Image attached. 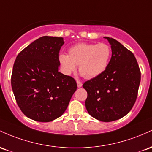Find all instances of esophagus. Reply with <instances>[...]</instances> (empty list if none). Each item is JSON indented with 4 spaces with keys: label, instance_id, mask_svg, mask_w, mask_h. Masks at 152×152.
Wrapping results in <instances>:
<instances>
[{
    "label": "esophagus",
    "instance_id": "esophagus-1",
    "mask_svg": "<svg viewBox=\"0 0 152 152\" xmlns=\"http://www.w3.org/2000/svg\"><path fill=\"white\" fill-rule=\"evenodd\" d=\"M77 87L78 88H81L82 86H83V83H82V82H80V80H77Z\"/></svg>",
    "mask_w": 152,
    "mask_h": 152
}]
</instances>
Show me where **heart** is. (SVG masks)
I'll return each instance as SVG.
<instances>
[{"label": "heart", "mask_w": 152, "mask_h": 152, "mask_svg": "<svg viewBox=\"0 0 152 152\" xmlns=\"http://www.w3.org/2000/svg\"><path fill=\"white\" fill-rule=\"evenodd\" d=\"M111 57V49L105 43H77L69 47L68 55L60 54L59 62L62 71L69 75L75 70L88 79L96 77L105 70Z\"/></svg>", "instance_id": "b5f03b06"}]
</instances>
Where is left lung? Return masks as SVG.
I'll return each mask as SVG.
<instances>
[{"mask_svg":"<svg viewBox=\"0 0 152 152\" xmlns=\"http://www.w3.org/2000/svg\"><path fill=\"white\" fill-rule=\"evenodd\" d=\"M111 46L112 56L101 75L86 81L85 107L91 116L110 122L125 116L135 103L141 72L134 54L113 38L104 37Z\"/></svg>","mask_w":152,"mask_h":152,"instance_id":"8db88e82","label":"left lung"}]
</instances>
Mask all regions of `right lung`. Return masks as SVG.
<instances>
[{"mask_svg":"<svg viewBox=\"0 0 152 152\" xmlns=\"http://www.w3.org/2000/svg\"><path fill=\"white\" fill-rule=\"evenodd\" d=\"M62 37H40L18 54L13 64L11 87L26 116L39 122L60 117L77 90L76 81L59 72V53Z\"/></svg>","mask_w":152,"mask_h":152,"instance_id":"add662e5","label":"right lung"}]
</instances>
